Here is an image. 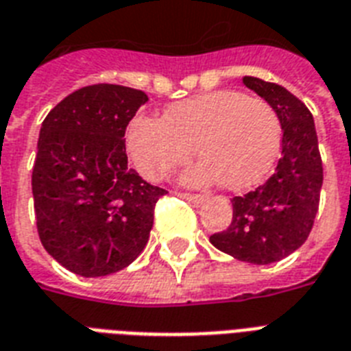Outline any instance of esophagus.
I'll use <instances>...</instances> for the list:
<instances>
[{"instance_id": "obj_1", "label": "esophagus", "mask_w": 351, "mask_h": 351, "mask_svg": "<svg viewBox=\"0 0 351 351\" xmlns=\"http://www.w3.org/2000/svg\"><path fill=\"white\" fill-rule=\"evenodd\" d=\"M176 195H178L180 198H184V200H187V202L197 204V206L204 204V200H206L202 195H189V193H176Z\"/></svg>"}]
</instances>
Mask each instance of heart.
Returning <instances> with one entry per match:
<instances>
[{
  "label": "heart",
  "instance_id": "obj_1",
  "mask_svg": "<svg viewBox=\"0 0 351 351\" xmlns=\"http://www.w3.org/2000/svg\"><path fill=\"white\" fill-rule=\"evenodd\" d=\"M202 164L182 175L187 186L219 184L242 191L266 178L280 149V120L267 101L239 90H215L180 101L164 118L136 114L125 149L143 178L162 180L193 156Z\"/></svg>",
  "mask_w": 351,
  "mask_h": 351
}]
</instances>
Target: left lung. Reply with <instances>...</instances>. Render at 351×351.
<instances>
[{"label": "left lung", "instance_id": "1", "mask_svg": "<svg viewBox=\"0 0 351 351\" xmlns=\"http://www.w3.org/2000/svg\"><path fill=\"white\" fill-rule=\"evenodd\" d=\"M242 84L275 109L282 151L266 184L231 200V226L209 240L237 261L262 266L282 261L308 239L319 209L322 162L315 121L297 96L253 76H244Z\"/></svg>", "mask_w": 351, "mask_h": 351}]
</instances>
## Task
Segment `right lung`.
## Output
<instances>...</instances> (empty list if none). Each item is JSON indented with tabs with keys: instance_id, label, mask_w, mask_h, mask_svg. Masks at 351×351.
I'll return each mask as SVG.
<instances>
[{
	"instance_id": "1",
	"label": "right lung",
	"mask_w": 351,
	"mask_h": 351,
	"mask_svg": "<svg viewBox=\"0 0 351 351\" xmlns=\"http://www.w3.org/2000/svg\"><path fill=\"white\" fill-rule=\"evenodd\" d=\"M149 101L98 84L63 98L41 123L32 169L36 224L47 253L82 277H106L143 251L165 189L127 167L125 129Z\"/></svg>"
}]
</instances>
